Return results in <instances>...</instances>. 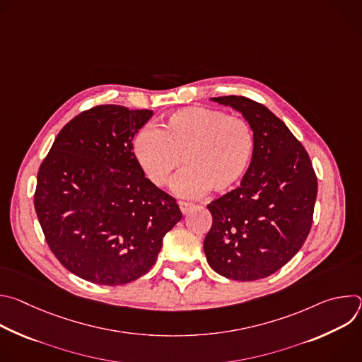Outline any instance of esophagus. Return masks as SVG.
<instances>
[{
	"label": "esophagus",
	"instance_id": "esophagus-1",
	"mask_svg": "<svg viewBox=\"0 0 362 362\" xmlns=\"http://www.w3.org/2000/svg\"><path fill=\"white\" fill-rule=\"evenodd\" d=\"M179 208H180V212L183 215H186V214H189L194 208V206L190 204V203H186V202H179Z\"/></svg>",
	"mask_w": 362,
	"mask_h": 362
}]
</instances>
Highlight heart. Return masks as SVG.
Returning <instances> with one entry per match:
<instances>
[{
  "label": "heart",
  "instance_id": "1",
  "mask_svg": "<svg viewBox=\"0 0 362 362\" xmlns=\"http://www.w3.org/2000/svg\"><path fill=\"white\" fill-rule=\"evenodd\" d=\"M134 158L144 176L165 187L182 166L175 182L183 197H196L211 189L222 194L239 185L255 153V134L240 117H229L208 107L180 109L162 124L144 127L133 140Z\"/></svg>",
  "mask_w": 362,
  "mask_h": 362
}]
</instances>
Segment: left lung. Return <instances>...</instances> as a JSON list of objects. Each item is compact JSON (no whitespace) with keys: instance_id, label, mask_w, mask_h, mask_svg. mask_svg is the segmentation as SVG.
Segmentation results:
<instances>
[{"instance_id":"1","label":"left lung","mask_w":362,"mask_h":362,"mask_svg":"<svg viewBox=\"0 0 362 362\" xmlns=\"http://www.w3.org/2000/svg\"><path fill=\"white\" fill-rule=\"evenodd\" d=\"M211 100L250 124L255 153L240 186L208 204L214 223L203 250L228 279H262L288 264L311 230L317 176L303 146L264 105L243 95Z\"/></svg>"}]
</instances>
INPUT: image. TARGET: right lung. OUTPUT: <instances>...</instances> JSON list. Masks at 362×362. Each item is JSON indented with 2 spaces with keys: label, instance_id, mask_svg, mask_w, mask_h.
Here are the masks:
<instances>
[{
  "label": "right lung",
  "instance_id": "obj_1",
  "mask_svg": "<svg viewBox=\"0 0 362 362\" xmlns=\"http://www.w3.org/2000/svg\"><path fill=\"white\" fill-rule=\"evenodd\" d=\"M153 116L105 105L80 113L56 137L37 175L34 206L62 265L97 285L147 274L182 219L176 199L140 169L133 137Z\"/></svg>",
  "mask_w": 362,
  "mask_h": 362
}]
</instances>
